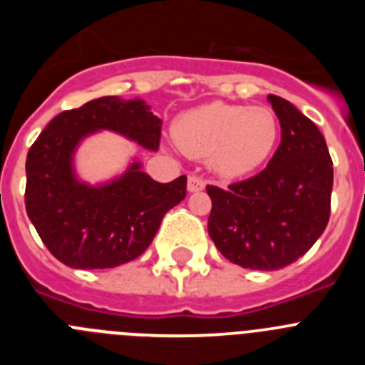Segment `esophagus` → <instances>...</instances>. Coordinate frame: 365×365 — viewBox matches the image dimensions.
<instances>
[{"instance_id": "34e87169", "label": "esophagus", "mask_w": 365, "mask_h": 365, "mask_svg": "<svg viewBox=\"0 0 365 365\" xmlns=\"http://www.w3.org/2000/svg\"><path fill=\"white\" fill-rule=\"evenodd\" d=\"M205 188V180L197 175H190L188 177V192H201Z\"/></svg>"}]
</instances>
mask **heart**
Segmentation results:
<instances>
[{
    "label": "heart",
    "mask_w": 365,
    "mask_h": 365,
    "mask_svg": "<svg viewBox=\"0 0 365 365\" xmlns=\"http://www.w3.org/2000/svg\"><path fill=\"white\" fill-rule=\"evenodd\" d=\"M279 122L272 109L212 102L177 118L173 137L190 157L205 159L225 177L254 172L278 143Z\"/></svg>",
    "instance_id": "1"
}]
</instances>
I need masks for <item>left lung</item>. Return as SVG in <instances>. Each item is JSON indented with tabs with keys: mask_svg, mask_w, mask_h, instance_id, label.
I'll return each instance as SVG.
<instances>
[{
	"mask_svg": "<svg viewBox=\"0 0 365 365\" xmlns=\"http://www.w3.org/2000/svg\"><path fill=\"white\" fill-rule=\"evenodd\" d=\"M282 143L257 175L228 188L206 186L208 234L219 252L243 269L278 270L324 234L331 215L333 160L324 135L289 100L269 95Z\"/></svg>",
	"mask_w": 365,
	"mask_h": 365,
	"instance_id": "left-lung-1",
	"label": "left lung"
}]
</instances>
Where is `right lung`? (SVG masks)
<instances>
[{"label":"right lung","mask_w":365,"mask_h":365,"mask_svg":"<svg viewBox=\"0 0 365 365\" xmlns=\"http://www.w3.org/2000/svg\"><path fill=\"white\" fill-rule=\"evenodd\" d=\"M163 120L140 98L102 96L45 125L27 153L25 208L49 252L73 269H113L146 250L168 210L186 197V175L157 182L133 160L120 177L91 186L73 157L95 131H115L159 150Z\"/></svg>","instance_id":"1"}]
</instances>
